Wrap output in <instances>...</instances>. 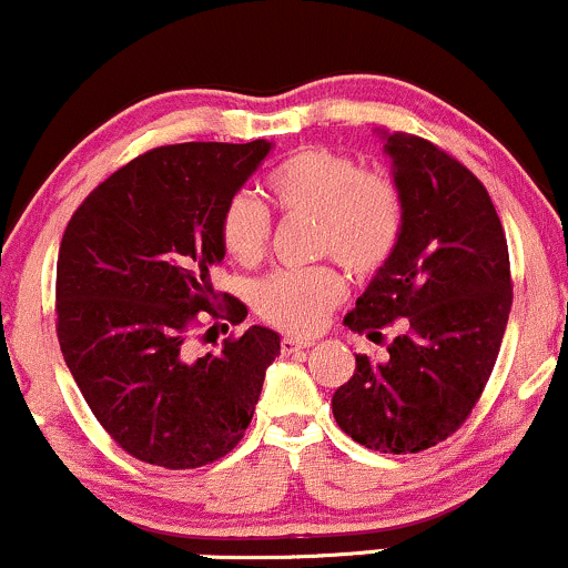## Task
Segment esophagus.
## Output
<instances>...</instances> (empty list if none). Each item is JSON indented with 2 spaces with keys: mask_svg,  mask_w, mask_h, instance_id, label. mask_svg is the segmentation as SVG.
I'll use <instances>...</instances> for the list:
<instances>
[{
  "mask_svg": "<svg viewBox=\"0 0 568 568\" xmlns=\"http://www.w3.org/2000/svg\"><path fill=\"white\" fill-rule=\"evenodd\" d=\"M311 344H314L311 338H292V335H286V338H282V352L284 355H295V352L308 349Z\"/></svg>",
  "mask_w": 568,
  "mask_h": 568,
  "instance_id": "1",
  "label": "esophagus"
}]
</instances>
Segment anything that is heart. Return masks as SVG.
<instances>
[{
  "label": "heart",
  "mask_w": 568,
  "mask_h": 568,
  "mask_svg": "<svg viewBox=\"0 0 568 568\" xmlns=\"http://www.w3.org/2000/svg\"><path fill=\"white\" fill-rule=\"evenodd\" d=\"M265 189L278 211L316 222V252L333 254L352 273H374L389 260L404 230L398 189L344 151L308 145L286 154L267 173ZM219 241L237 265H257L271 241V213L237 192L219 216ZM344 295L335 267H282L254 284L252 306L286 333H314Z\"/></svg>",
  "instance_id": "obj_1"
}]
</instances>
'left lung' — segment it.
<instances>
[{
  "label": "left lung",
  "mask_w": 568,
  "mask_h": 568,
  "mask_svg": "<svg viewBox=\"0 0 568 568\" xmlns=\"http://www.w3.org/2000/svg\"><path fill=\"white\" fill-rule=\"evenodd\" d=\"M404 230L344 325L368 338L404 320L389 359L357 355L333 395L346 436L379 453H423L477 406L511 308L509 248L481 181L430 140L382 132Z\"/></svg>",
  "instance_id": "1"
}]
</instances>
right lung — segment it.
<instances>
[{"label":"right lung","mask_w":568,"mask_h":568,"mask_svg":"<svg viewBox=\"0 0 568 568\" xmlns=\"http://www.w3.org/2000/svg\"><path fill=\"white\" fill-rule=\"evenodd\" d=\"M252 143L160 145L115 170L78 205L57 262V335L97 423L124 453L162 468H200L252 423L278 333L252 325L194 357L200 311L246 320L211 273L224 260L219 216L271 154Z\"/></svg>","instance_id":"1"}]
</instances>
